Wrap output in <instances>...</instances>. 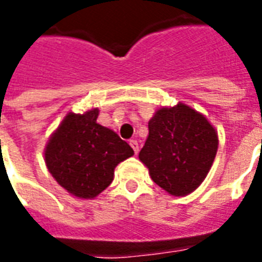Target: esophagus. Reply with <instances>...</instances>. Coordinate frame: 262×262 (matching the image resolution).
I'll list each match as a JSON object with an SVG mask.
<instances>
[{"mask_svg": "<svg viewBox=\"0 0 262 262\" xmlns=\"http://www.w3.org/2000/svg\"><path fill=\"white\" fill-rule=\"evenodd\" d=\"M129 145H130L132 149H133L136 155H137V153H138V142L136 141V140H130V141H129Z\"/></svg>", "mask_w": 262, "mask_h": 262, "instance_id": "34e87169", "label": "esophagus"}]
</instances>
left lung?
Masks as SVG:
<instances>
[{
    "mask_svg": "<svg viewBox=\"0 0 262 262\" xmlns=\"http://www.w3.org/2000/svg\"><path fill=\"white\" fill-rule=\"evenodd\" d=\"M148 126L138 158L151 180L176 197L194 192L209 173L219 149L214 126L182 102L157 109Z\"/></svg>",
    "mask_w": 262,
    "mask_h": 262,
    "instance_id": "left-lung-1",
    "label": "left lung"
}]
</instances>
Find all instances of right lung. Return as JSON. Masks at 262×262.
Instances as JSON below:
<instances>
[{
  "mask_svg": "<svg viewBox=\"0 0 262 262\" xmlns=\"http://www.w3.org/2000/svg\"><path fill=\"white\" fill-rule=\"evenodd\" d=\"M97 107L68 113L43 150L53 179L77 199L92 200L111 185L114 169L135 155L116 132L97 122Z\"/></svg>",
  "mask_w": 262,
  "mask_h": 262,
  "instance_id": "1",
  "label": "right lung"
}]
</instances>
